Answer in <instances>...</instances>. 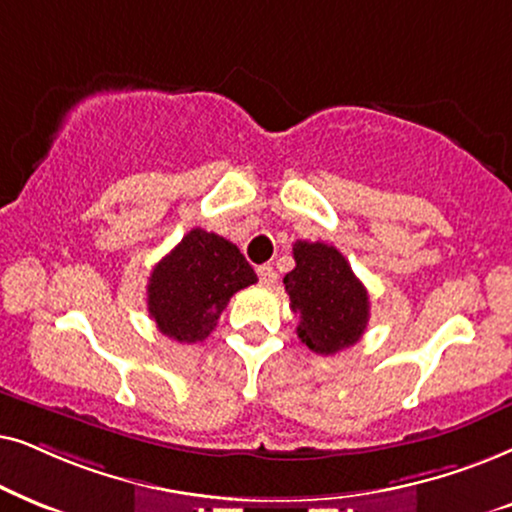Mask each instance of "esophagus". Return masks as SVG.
Listing matches in <instances>:
<instances>
[{
	"label": "esophagus",
	"instance_id": "esophagus-1",
	"mask_svg": "<svg viewBox=\"0 0 512 512\" xmlns=\"http://www.w3.org/2000/svg\"><path fill=\"white\" fill-rule=\"evenodd\" d=\"M257 276H260V283L262 285H274L278 281V274L274 267H269V264H264V267L257 269Z\"/></svg>",
	"mask_w": 512,
	"mask_h": 512
}]
</instances>
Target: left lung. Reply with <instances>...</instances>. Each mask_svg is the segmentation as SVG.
I'll list each match as a JSON object with an SVG mask.
<instances>
[{
	"instance_id": "8db88e82",
	"label": "left lung",
	"mask_w": 512,
	"mask_h": 512,
	"mask_svg": "<svg viewBox=\"0 0 512 512\" xmlns=\"http://www.w3.org/2000/svg\"><path fill=\"white\" fill-rule=\"evenodd\" d=\"M295 269L283 283L290 309L299 316L297 335L320 356L349 349L363 337L370 320V297L351 264L327 243L297 241Z\"/></svg>"
}]
</instances>
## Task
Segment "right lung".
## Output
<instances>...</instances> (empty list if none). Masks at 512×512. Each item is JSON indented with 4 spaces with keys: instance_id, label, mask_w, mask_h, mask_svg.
I'll return each instance as SVG.
<instances>
[{
    "instance_id": "add662e5",
    "label": "right lung",
    "mask_w": 512,
    "mask_h": 512,
    "mask_svg": "<svg viewBox=\"0 0 512 512\" xmlns=\"http://www.w3.org/2000/svg\"><path fill=\"white\" fill-rule=\"evenodd\" d=\"M257 283L241 250L213 231L192 229L156 264L147 311L163 335L180 344L203 342L234 292Z\"/></svg>"
}]
</instances>
